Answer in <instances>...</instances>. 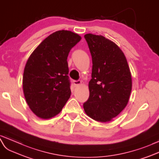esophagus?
<instances>
[{
	"label": "esophagus",
	"mask_w": 159,
	"mask_h": 159,
	"mask_svg": "<svg viewBox=\"0 0 159 159\" xmlns=\"http://www.w3.org/2000/svg\"><path fill=\"white\" fill-rule=\"evenodd\" d=\"M81 84V81L80 80H74V85L75 87H77L79 86V85H80Z\"/></svg>",
	"instance_id": "1"
}]
</instances>
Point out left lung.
Masks as SVG:
<instances>
[{"label":"left lung","mask_w":159,"mask_h":159,"mask_svg":"<svg viewBox=\"0 0 159 159\" xmlns=\"http://www.w3.org/2000/svg\"><path fill=\"white\" fill-rule=\"evenodd\" d=\"M84 38L92 56L89 97L83 104L86 114L95 121H110L127 105L132 76L124 54L102 35L88 34Z\"/></svg>","instance_id":"obj_1"}]
</instances>
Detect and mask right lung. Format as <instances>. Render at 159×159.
Wrapping results in <instances>:
<instances>
[{
	"mask_svg": "<svg viewBox=\"0 0 159 159\" xmlns=\"http://www.w3.org/2000/svg\"><path fill=\"white\" fill-rule=\"evenodd\" d=\"M81 37L60 30L42 41L32 52L24 68L23 89L31 110L42 119L58 115L70 98L67 58Z\"/></svg>",
	"mask_w": 159,
	"mask_h": 159,
	"instance_id": "obj_1",
	"label": "right lung"
}]
</instances>
